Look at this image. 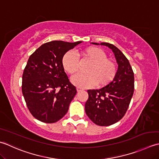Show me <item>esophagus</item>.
Returning a JSON list of instances; mask_svg holds the SVG:
<instances>
[{
  "label": "esophagus",
  "mask_w": 159,
  "mask_h": 159,
  "mask_svg": "<svg viewBox=\"0 0 159 159\" xmlns=\"http://www.w3.org/2000/svg\"><path fill=\"white\" fill-rule=\"evenodd\" d=\"M84 89H81V88H80V87H77V92H80V91H82V90H83Z\"/></svg>",
  "instance_id": "34e87169"
}]
</instances>
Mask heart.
I'll return each mask as SVG.
<instances>
[{"label": "heart", "instance_id": "1", "mask_svg": "<svg viewBox=\"0 0 159 159\" xmlns=\"http://www.w3.org/2000/svg\"><path fill=\"white\" fill-rule=\"evenodd\" d=\"M84 59L90 63L86 67L84 74H77L71 78V82L80 87H89L95 84L98 87L106 86L114 80L116 74V66L112 60L107 58L106 53L95 47L86 48L81 51ZM64 71L69 75L75 73L79 69V61L75 55L69 51L61 60Z\"/></svg>", "mask_w": 159, "mask_h": 159}]
</instances>
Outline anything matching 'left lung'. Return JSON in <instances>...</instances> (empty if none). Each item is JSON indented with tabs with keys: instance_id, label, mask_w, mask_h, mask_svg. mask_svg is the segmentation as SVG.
Instances as JSON below:
<instances>
[{
	"instance_id": "left-lung-1",
	"label": "left lung",
	"mask_w": 159,
	"mask_h": 159,
	"mask_svg": "<svg viewBox=\"0 0 159 159\" xmlns=\"http://www.w3.org/2000/svg\"><path fill=\"white\" fill-rule=\"evenodd\" d=\"M100 45L112 49L118 70L114 80L107 86L98 90H88L85 112L94 124L108 126L121 120L125 115L134 93V77L128 60L117 47L108 43Z\"/></svg>"
}]
</instances>
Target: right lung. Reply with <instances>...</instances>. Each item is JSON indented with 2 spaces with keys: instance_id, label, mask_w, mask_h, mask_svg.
<instances>
[{
  "instance_id": "add662e5",
  "label": "right lung",
  "mask_w": 159,
  "mask_h": 159,
  "mask_svg": "<svg viewBox=\"0 0 159 159\" xmlns=\"http://www.w3.org/2000/svg\"><path fill=\"white\" fill-rule=\"evenodd\" d=\"M81 43L48 42L29 58L22 75V92L28 109L38 120L53 124L68 112L77 90L64 72L61 60Z\"/></svg>"
}]
</instances>
